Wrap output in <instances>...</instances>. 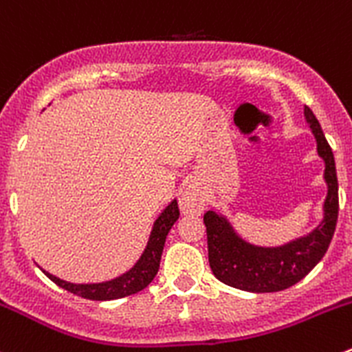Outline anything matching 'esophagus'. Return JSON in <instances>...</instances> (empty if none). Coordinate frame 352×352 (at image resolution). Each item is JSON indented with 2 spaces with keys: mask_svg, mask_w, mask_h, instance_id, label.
Returning a JSON list of instances; mask_svg holds the SVG:
<instances>
[{
  "mask_svg": "<svg viewBox=\"0 0 352 352\" xmlns=\"http://www.w3.org/2000/svg\"><path fill=\"white\" fill-rule=\"evenodd\" d=\"M179 207L184 214H201V210H204V197L195 186H188L181 193Z\"/></svg>",
  "mask_w": 352,
  "mask_h": 352,
  "instance_id": "34e87169",
  "label": "esophagus"
}]
</instances>
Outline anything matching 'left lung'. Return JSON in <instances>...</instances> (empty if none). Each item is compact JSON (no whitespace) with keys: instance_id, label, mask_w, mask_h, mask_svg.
<instances>
[{"instance_id":"left-lung-1","label":"left lung","mask_w":352,"mask_h":352,"mask_svg":"<svg viewBox=\"0 0 352 352\" xmlns=\"http://www.w3.org/2000/svg\"><path fill=\"white\" fill-rule=\"evenodd\" d=\"M305 116L316 138V151L325 161V181L329 186L325 217L322 224L305 238L279 246L260 248L243 241L222 215L208 210L204 215L207 228L208 263L221 283L250 293H276L287 289L308 276L323 258L332 241L339 215V184L332 148L320 128L313 111L305 106Z\"/></svg>"}]
</instances>
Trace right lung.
Listing matches in <instances>:
<instances>
[{
	"label": "right lung",
	"mask_w": 352,
	"mask_h": 352,
	"mask_svg": "<svg viewBox=\"0 0 352 352\" xmlns=\"http://www.w3.org/2000/svg\"><path fill=\"white\" fill-rule=\"evenodd\" d=\"M177 217H179V208H177V201L175 200L166 207V210L155 221L151 238H148L147 248H145L140 260L135 263L133 269L128 270L121 277H116V279L100 284H72L58 279L56 276L46 272V270H44V274L68 293L82 296L85 299H92V301H109V299L124 298V296L138 293L154 280L155 274L159 270V263H161L166 236H168L173 224L177 221Z\"/></svg>",
	"instance_id": "1"
}]
</instances>
